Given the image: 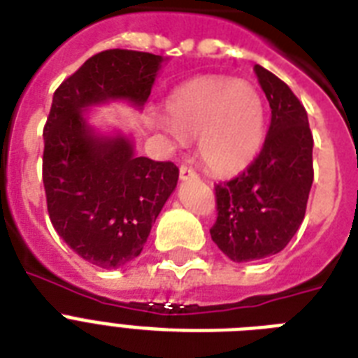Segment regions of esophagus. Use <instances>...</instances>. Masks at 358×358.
Segmentation results:
<instances>
[{"label":"esophagus","instance_id":"esophagus-1","mask_svg":"<svg viewBox=\"0 0 358 358\" xmlns=\"http://www.w3.org/2000/svg\"><path fill=\"white\" fill-rule=\"evenodd\" d=\"M180 178L182 180H189V178H196V171L189 165H182L180 167Z\"/></svg>","mask_w":358,"mask_h":358}]
</instances>
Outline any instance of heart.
Segmentation results:
<instances>
[{
    "label": "heart",
    "mask_w": 358,
    "mask_h": 358,
    "mask_svg": "<svg viewBox=\"0 0 358 358\" xmlns=\"http://www.w3.org/2000/svg\"><path fill=\"white\" fill-rule=\"evenodd\" d=\"M173 139H199L206 167L238 173L258 154L266 134V106L256 87L224 76H202L180 85L167 100Z\"/></svg>",
    "instance_id": "b5f03b06"
}]
</instances>
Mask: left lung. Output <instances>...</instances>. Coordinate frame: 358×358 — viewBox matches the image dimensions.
I'll list each match as a JSON object with an SVG mask.
<instances>
[{
    "instance_id": "8db88e82",
    "label": "left lung",
    "mask_w": 358,
    "mask_h": 358,
    "mask_svg": "<svg viewBox=\"0 0 358 358\" xmlns=\"http://www.w3.org/2000/svg\"><path fill=\"white\" fill-rule=\"evenodd\" d=\"M271 108L260 154L232 180L215 184L217 219L210 229L219 249L234 262L277 255L303 223L310 193L312 139L308 117L282 80L255 64Z\"/></svg>"
}]
</instances>
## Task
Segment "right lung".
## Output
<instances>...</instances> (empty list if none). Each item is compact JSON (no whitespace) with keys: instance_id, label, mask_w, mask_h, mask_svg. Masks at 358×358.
<instances>
[{"instance_id":"obj_1","label":"right lung","mask_w":358,"mask_h":358,"mask_svg":"<svg viewBox=\"0 0 358 358\" xmlns=\"http://www.w3.org/2000/svg\"><path fill=\"white\" fill-rule=\"evenodd\" d=\"M162 55L106 50L57 87L44 126L42 182L53 229L83 260L117 269L141 255L178 182L173 162L137 157L124 137L94 135L81 111L148 100Z\"/></svg>"}]
</instances>
